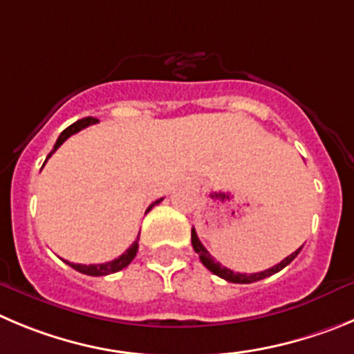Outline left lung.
<instances>
[{
    "label": "left lung",
    "mask_w": 354,
    "mask_h": 354,
    "mask_svg": "<svg viewBox=\"0 0 354 354\" xmlns=\"http://www.w3.org/2000/svg\"><path fill=\"white\" fill-rule=\"evenodd\" d=\"M191 244H193L194 251L198 252L200 259H202V263L205 265V267L209 268V270L212 272V274L219 275V277L225 279V281H228V283H236V284L256 283V281H261V279L270 277V275L277 274V272L283 270V268L286 267V265H290L291 261H293V259L297 258L298 252L302 251V248H304V245H302V248H298L297 251L291 252L290 256H286V258H284L283 261H281V263H277V265H275V267H272V268H267V270L256 272V274H239V272H233V270H230V268L223 267V265L219 263V261H216V259H214L212 256H210V252L207 251V249L203 248L202 242H200V239H198V235H196V232H194V228L191 230Z\"/></svg>",
    "instance_id": "left-lung-1"
}]
</instances>
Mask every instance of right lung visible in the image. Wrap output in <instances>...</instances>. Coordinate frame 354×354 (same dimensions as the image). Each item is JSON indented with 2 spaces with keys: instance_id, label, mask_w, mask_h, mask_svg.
Masks as SVG:
<instances>
[{
  "instance_id": "1",
  "label": "right lung",
  "mask_w": 354,
  "mask_h": 354,
  "mask_svg": "<svg viewBox=\"0 0 354 354\" xmlns=\"http://www.w3.org/2000/svg\"><path fill=\"white\" fill-rule=\"evenodd\" d=\"M95 122H98V119L86 118V119H80V121L73 122V124H71V126H68V128L64 129L63 133H61L59 138H57V140H56V145H54V149H52V151L48 152L47 160H48V158H50L52 154H54V152L57 151V149H59V145L63 144V142L66 140V138H70L71 135H75V133H79L80 129L87 128V126L95 124ZM47 160H45V163H47ZM161 200H163V198L156 200V202L152 203V205H149L147 212L152 209V207L158 205V203H160ZM137 251H138V236H137V241H135L131 245H129L128 251L122 252V254L119 256V258L112 259V261H106V263H100V265H80V263H70V261H66V263L70 265L71 268H75L77 272H80V274H86V275H93V277H98V275H109V274H113V272H119V270H122V268L128 267V265L133 261V258L137 256Z\"/></svg>"
}]
</instances>
